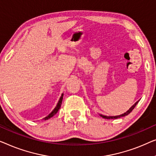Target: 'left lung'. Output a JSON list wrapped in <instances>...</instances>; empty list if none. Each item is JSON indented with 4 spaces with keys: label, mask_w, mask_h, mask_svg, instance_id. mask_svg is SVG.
Segmentation results:
<instances>
[{
    "label": "left lung",
    "mask_w": 156,
    "mask_h": 156,
    "mask_svg": "<svg viewBox=\"0 0 156 156\" xmlns=\"http://www.w3.org/2000/svg\"><path fill=\"white\" fill-rule=\"evenodd\" d=\"M139 102V100L137 101V102H136L135 104L133 105V106L131 107V108L129 109L128 111L122 114V115H118V116H105V115H100V117H103V118H104V119H117V118H120V117H125V116L128 115L129 113L131 112V111H132L133 109H134V107H135L136 106V105L138 104V102Z\"/></svg>",
    "instance_id": "left-lung-1"
}]
</instances>
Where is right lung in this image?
I'll use <instances>...</instances> for the list:
<instances>
[{
	"mask_svg": "<svg viewBox=\"0 0 156 156\" xmlns=\"http://www.w3.org/2000/svg\"><path fill=\"white\" fill-rule=\"evenodd\" d=\"M63 93L62 94V95H61V98H60V99H59V100H58V102L57 103V105H56V107H55V108H54V110L52 111L50 113L49 115L47 116V117L44 118L43 119H44V120H47V119H50V118H51V117H53L54 115H55L57 112H58V109H60V107H61V103H62V100H63Z\"/></svg>",
	"mask_w": 156,
	"mask_h": 156,
	"instance_id": "right-lung-1",
	"label": "right lung"
}]
</instances>
